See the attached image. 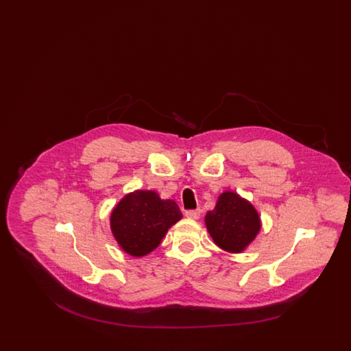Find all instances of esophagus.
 I'll list each match as a JSON object with an SVG mask.
<instances>
[{
	"label": "esophagus",
	"instance_id": "34e87169",
	"mask_svg": "<svg viewBox=\"0 0 351 351\" xmlns=\"http://www.w3.org/2000/svg\"><path fill=\"white\" fill-rule=\"evenodd\" d=\"M200 209L196 210H186L185 212V217L191 218V219H199L200 218Z\"/></svg>",
	"mask_w": 351,
	"mask_h": 351
}]
</instances>
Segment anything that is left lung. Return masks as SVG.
I'll return each instance as SVG.
<instances>
[{
    "label": "left lung",
    "mask_w": 351,
    "mask_h": 351,
    "mask_svg": "<svg viewBox=\"0 0 351 351\" xmlns=\"http://www.w3.org/2000/svg\"><path fill=\"white\" fill-rule=\"evenodd\" d=\"M205 225L218 247L232 254L246 250L262 229L255 206L233 191L218 196L215 209L205 216Z\"/></svg>",
    "instance_id": "8db88e82"
}]
</instances>
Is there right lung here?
Masks as SVG:
<instances>
[{
    "label": "right lung",
    "mask_w": 351,
    "mask_h": 351,
    "mask_svg": "<svg viewBox=\"0 0 351 351\" xmlns=\"http://www.w3.org/2000/svg\"><path fill=\"white\" fill-rule=\"evenodd\" d=\"M183 217L173 200L155 191L136 189L125 195L110 213V230L118 246L134 258L155 250L168 229Z\"/></svg>",
    "instance_id": "obj_1"
}]
</instances>
